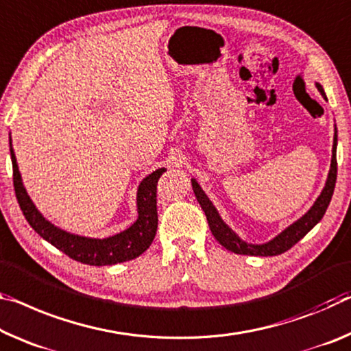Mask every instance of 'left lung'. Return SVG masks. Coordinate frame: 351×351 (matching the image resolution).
Here are the masks:
<instances>
[{
	"label": "left lung",
	"instance_id": "1",
	"mask_svg": "<svg viewBox=\"0 0 351 351\" xmlns=\"http://www.w3.org/2000/svg\"><path fill=\"white\" fill-rule=\"evenodd\" d=\"M315 87L319 88L322 97L326 99L325 90L319 82H315ZM336 149H337V128L335 125V138H332V156H331V165L330 171H328V178L325 182L324 191L320 192V195L317 197L314 204L311 206L308 213L300 217L298 220L293 221L292 225H289L286 230H282L280 234L270 239L269 242L264 243H252L245 242L243 239L239 237L234 231L228 226L223 219H221L219 210L215 209L213 202L206 195L204 191L197 182L195 178H192V189L193 193L198 199L199 206L204 210L206 219H208V223L210 231H213L214 237L220 245H223L226 250H230L232 253L237 254H248V256H276L287 252L289 248H292L298 241L308 234V232L313 230V228L319 223L322 217L325 215L328 204L331 202L332 192H335L336 186V178H337V160H336Z\"/></svg>",
	"mask_w": 351,
	"mask_h": 351
}]
</instances>
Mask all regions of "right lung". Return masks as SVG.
<instances>
[{
    "instance_id": "right-lung-1",
    "label": "right lung",
    "mask_w": 351,
    "mask_h": 351,
    "mask_svg": "<svg viewBox=\"0 0 351 351\" xmlns=\"http://www.w3.org/2000/svg\"><path fill=\"white\" fill-rule=\"evenodd\" d=\"M10 159L14 169V187L19 204L25 219L38 236L45 239L69 258L87 265H114L126 263L141 256L152 245L158 230V208H156V184L165 169H158L143 178L137 187V220L126 230L109 237H86L73 234L53 225L40 214V210L27 195L21 180L19 164L12 148V138L9 137Z\"/></svg>"
}]
</instances>
